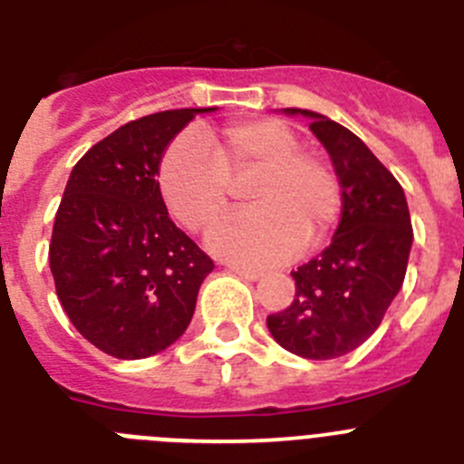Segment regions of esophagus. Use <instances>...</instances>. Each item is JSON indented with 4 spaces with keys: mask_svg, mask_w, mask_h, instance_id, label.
Masks as SVG:
<instances>
[{
    "mask_svg": "<svg viewBox=\"0 0 464 464\" xmlns=\"http://www.w3.org/2000/svg\"><path fill=\"white\" fill-rule=\"evenodd\" d=\"M229 272L235 274V276L244 278V281H257L262 276V272L257 269H246V267H229Z\"/></svg>",
    "mask_w": 464,
    "mask_h": 464,
    "instance_id": "esophagus-1",
    "label": "esophagus"
}]
</instances>
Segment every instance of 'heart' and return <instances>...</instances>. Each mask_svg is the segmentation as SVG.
<instances>
[{"instance_id": "b5f03b06", "label": "heart", "mask_w": 464, "mask_h": 464, "mask_svg": "<svg viewBox=\"0 0 464 464\" xmlns=\"http://www.w3.org/2000/svg\"><path fill=\"white\" fill-rule=\"evenodd\" d=\"M256 169L246 188L251 208L211 225L213 256L241 267H272L297 256L304 237L323 239L342 207L337 174L325 160L299 150V139L278 121L199 127L171 141L160 162L167 211L188 229H202L227 204L229 179Z\"/></svg>"}]
</instances>
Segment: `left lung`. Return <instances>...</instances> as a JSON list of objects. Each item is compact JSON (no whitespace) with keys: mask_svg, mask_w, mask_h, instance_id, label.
<instances>
[{"mask_svg":"<svg viewBox=\"0 0 464 464\" xmlns=\"http://www.w3.org/2000/svg\"><path fill=\"white\" fill-rule=\"evenodd\" d=\"M283 113L311 121L309 130L330 153L342 218L325 251L293 272V304L267 315V327L299 358H342L374 334L404 283L413 244L407 197L351 130L309 109Z\"/></svg>","mask_w":464,"mask_h":464,"instance_id":"8db88e82","label":"left lung"}]
</instances>
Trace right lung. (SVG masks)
Here are the masks:
<instances>
[{"label":"right lung","mask_w":464,"mask_h":464,"mask_svg":"<svg viewBox=\"0 0 464 464\" xmlns=\"http://www.w3.org/2000/svg\"><path fill=\"white\" fill-rule=\"evenodd\" d=\"M211 111L127 122L69 174L48 253L57 297L73 327L118 360L150 358L181 337L213 272L211 257L171 223L155 181L171 139Z\"/></svg>","instance_id":"1"}]
</instances>
